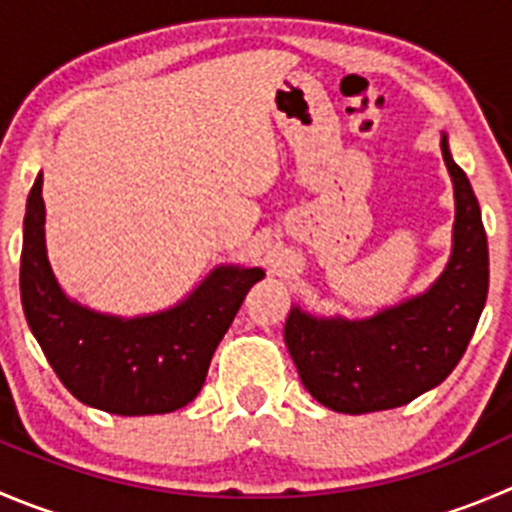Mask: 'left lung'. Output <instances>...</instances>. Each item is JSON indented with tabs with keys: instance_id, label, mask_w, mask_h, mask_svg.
Wrapping results in <instances>:
<instances>
[{
	"instance_id": "obj_1",
	"label": "left lung",
	"mask_w": 512,
	"mask_h": 512,
	"mask_svg": "<svg viewBox=\"0 0 512 512\" xmlns=\"http://www.w3.org/2000/svg\"><path fill=\"white\" fill-rule=\"evenodd\" d=\"M440 148L455 191V223L450 259L430 289L364 319L291 306L284 342L301 384L329 410L364 415L407 405L445 382L475 334L488 299V238L445 133Z\"/></svg>"
}]
</instances>
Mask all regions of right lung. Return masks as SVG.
<instances>
[{
	"mask_svg": "<svg viewBox=\"0 0 512 512\" xmlns=\"http://www.w3.org/2000/svg\"><path fill=\"white\" fill-rule=\"evenodd\" d=\"M264 269L216 266L175 306L102 314L62 291L45 243L42 173L27 196L19 261L22 309L34 339L82 405L110 415H165L196 399L208 364Z\"/></svg>",
	"mask_w": 512,
	"mask_h": 512,
	"instance_id": "obj_1",
	"label": "right lung"
}]
</instances>
